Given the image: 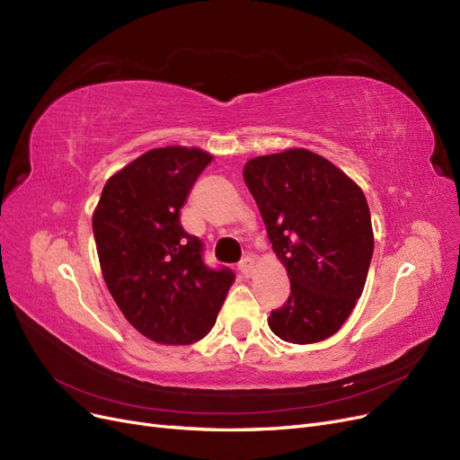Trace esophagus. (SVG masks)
<instances>
[{
	"mask_svg": "<svg viewBox=\"0 0 460 460\" xmlns=\"http://www.w3.org/2000/svg\"><path fill=\"white\" fill-rule=\"evenodd\" d=\"M238 270L243 272V276H250L252 270H253V257L252 255H246L241 259V263H238Z\"/></svg>",
	"mask_w": 460,
	"mask_h": 460,
	"instance_id": "esophagus-1",
	"label": "esophagus"
}]
</instances>
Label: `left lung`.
<instances>
[{"instance_id":"left-lung-1","label":"left lung","mask_w":460,"mask_h":460,"mask_svg":"<svg viewBox=\"0 0 460 460\" xmlns=\"http://www.w3.org/2000/svg\"><path fill=\"white\" fill-rule=\"evenodd\" d=\"M244 182L291 282L269 327L291 344L322 342L344 325L367 282L374 234L365 193L305 148L250 159Z\"/></svg>"}]
</instances>
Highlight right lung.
<instances>
[{"label": "right lung", "instance_id": "right-lung-1", "mask_svg": "<svg viewBox=\"0 0 460 460\" xmlns=\"http://www.w3.org/2000/svg\"><path fill=\"white\" fill-rule=\"evenodd\" d=\"M212 155L154 148L109 178L92 227L105 284L128 322L150 341L186 346L212 329L234 279L210 269L181 210Z\"/></svg>", "mask_w": 460, "mask_h": 460}]
</instances>
